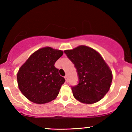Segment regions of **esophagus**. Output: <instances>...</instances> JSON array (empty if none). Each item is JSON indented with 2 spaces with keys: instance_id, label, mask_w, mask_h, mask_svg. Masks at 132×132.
<instances>
[{
  "instance_id": "34e87169",
  "label": "esophagus",
  "mask_w": 132,
  "mask_h": 132,
  "mask_svg": "<svg viewBox=\"0 0 132 132\" xmlns=\"http://www.w3.org/2000/svg\"><path fill=\"white\" fill-rule=\"evenodd\" d=\"M64 78H65V79H66V81L68 82V75L65 76Z\"/></svg>"
}]
</instances>
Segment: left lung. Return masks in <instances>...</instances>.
Masks as SVG:
<instances>
[{"mask_svg":"<svg viewBox=\"0 0 132 132\" xmlns=\"http://www.w3.org/2000/svg\"><path fill=\"white\" fill-rule=\"evenodd\" d=\"M64 52L78 74V84L71 86L74 97L84 104L99 101L109 91L112 81V71L102 56L86 46Z\"/></svg>","mask_w":132,"mask_h":132,"instance_id":"left-lung-1","label":"left lung"}]
</instances>
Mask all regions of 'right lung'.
Wrapping results in <instances>:
<instances>
[{
	"label": "right lung",
	"instance_id": "add662e5",
	"mask_svg": "<svg viewBox=\"0 0 132 132\" xmlns=\"http://www.w3.org/2000/svg\"><path fill=\"white\" fill-rule=\"evenodd\" d=\"M63 54L61 50L50 47L42 48L31 54L20 68L19 87L30 101L41 104L56 99L65 79L59 75L54 63Z\"/></svg>",
	"mask_w": 132,
	"mask_h": 132
}]
</instances>
